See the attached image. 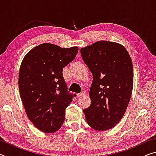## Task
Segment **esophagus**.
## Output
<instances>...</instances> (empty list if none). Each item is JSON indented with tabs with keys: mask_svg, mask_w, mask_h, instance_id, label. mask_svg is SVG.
<instances>
[{
	"mask_svg": "<svg viewBox=\"0 0 156 156\" xmlns=\"http://www.w3.org/2000/svg\"><path fill=\"white\" fill-rule=\"evenodd\" d=\"M87 94V93H86V91H82L80 94H78V97H81V96H85V95Z\"/></svg>",
	"mask_w": 156,
	"mask_h": 156,
	"instance_id": "1",
	"label": "esophagus"
}]
</instances>
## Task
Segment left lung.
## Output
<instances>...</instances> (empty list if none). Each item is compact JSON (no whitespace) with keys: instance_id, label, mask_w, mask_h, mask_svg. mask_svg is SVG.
Here are the masks:
<instances>
[{"instance_id":"1","label":"left lung","mask_w":156,"mask_h":156,"mask_svg":"<svg viewBox=\"0 0 156 156\" xmlns=\"http://www.w3.org/2000/svg\"><path fill=\"white\" fill-rule=\"evenodd\" d=\"M93 76L89 91L91 103L83 110L88 125L98 131L113 128L122 119L133 84V64L122 44L98 41L80 49Z\"/></svg>"}]
</instances>
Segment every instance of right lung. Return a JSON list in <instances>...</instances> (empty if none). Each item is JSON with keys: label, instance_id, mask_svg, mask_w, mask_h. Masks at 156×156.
Here are the masks:
<instances>
[{"label": "right lung", "instance_id": "right-lung-1", "mask_svg": "<svg viewBox=\"0 0 156 156\" xmlns=\"http://www.w3.org/2000/svg\"><path fill=\"white\" fill-rule=\"evenodd\" d=\"M78 51V47L61 48L43 43L31 49L21 63V100L29 119L44 133H54L61 127L65 109L76 96L69 93L62 70Z\"/></svg>", "mask_w": 156, "mask_h": 156}]
</instances>
